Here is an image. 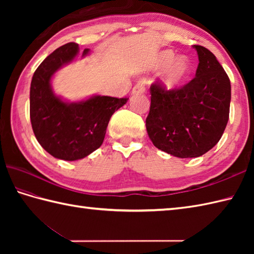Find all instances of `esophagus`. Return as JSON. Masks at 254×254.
<instances>
[{
  "label": "esophagus",
  "mask_w": 254,
  "mask_h": 254,
  "mask_svg": "<svg viewBox=\"0 0 254 254\" xmlns=\"http://www.w3.org/2000/svg\"><path fill=\"white\" fill-rule=\"evenodd\" d=\"M145 91V85L143 83H137L135 86H134L132 89V94L133 95H137V94H143Z\"/></svg>",
  "instance_id": "34e87169"
}]
</instances>
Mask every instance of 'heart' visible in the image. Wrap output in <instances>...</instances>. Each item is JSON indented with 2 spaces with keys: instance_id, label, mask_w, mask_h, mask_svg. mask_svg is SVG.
Here are the masks:
<instances>
[{
  "instance_id": "1",
  "label": "heart",
  "mask_w": 254,
  "mask_h": 254,
  "mask_svg": "<svg viewBox=\"0 0 254 254\" xmlns=\"http://www.w3.org/2000/svg\"><path fill=\"white\" fill-rule=\"evenodd\" d=\"M157 67L167 68L163 83L167 89H176L186 82L191 72V63L187 57H178L172 50H165L158 56Z\"/></svg>"
}]
</instances>
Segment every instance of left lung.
Instances as JSON below:
<instances>
[{
	"label": "left lung",
	"instance_id": "1",
	"mask_svg": "<svg viewBox=\"0 0 254 254\" xmlns=\"http://www.w3.org/2000/svg\"><path fill=\"white\" fill-rule=\"evenodd\" d=\"M198 56L195 77L181 88L150 86L146 130L156 147L179 158L207 153L222 137L229 119L228 75L212 52L193 46Z\"/></svg>",
	"mask_w": 254,
	"mask_h": 254
}]
</instances>
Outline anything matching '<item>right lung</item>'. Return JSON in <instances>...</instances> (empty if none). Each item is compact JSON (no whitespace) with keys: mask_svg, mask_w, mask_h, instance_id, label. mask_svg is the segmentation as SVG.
<instances>
[{"mask_svg":"<svg viewBox=\"0 0 254 254\" xmlns=\"http://www.w3.org/2000/svg\"><path fill=\"white\" fill-rule=\"evenodd\" d=\"M89 49H85L83 57ZM78 55V45L68 42L48 56L34 73L30 85V121L37 141L53 157L77 160L101 146L111 116L128 98L96 95L66 102L55 95L51 78Z\"/></svg>","mask_w":254,"mask_h":254,"instance_id":"add662e5","label":"right lung"}]
</instances>
